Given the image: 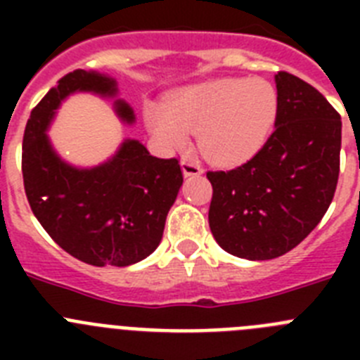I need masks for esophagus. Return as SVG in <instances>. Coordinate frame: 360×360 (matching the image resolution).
Here are the masks:
<instances>
[{
    "label": "esophagus",
    "mask_w": 360,
    "mask_h": 360,
    "mask_svg": "<svg viewBox=\"0 0 360 360\" xmlns=\"http://www.w3.org/2000/svg\"><path fill=\"white\" fill-rule=\"evenodd\" d=\"M184 176H200L203 173L202 165L195 160H182Z\"/></svg>",
    "instance_id": "esophagus-1"
}]
</instances>
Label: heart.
Returning a JSON list of instances; mask_svg holds the SVG:
<instances>
[{"label": "heart", "mask_w": 360, "mask_h": 360, "mask_svg": "<svg viewBox=\"0 0 360 360\" xmlns=\"http://www.w3.org/2000/svg\"><path fill=\"white\" fill-rule=\"evenodd\" d=\"M278 111V90L266 79H216L148 106L146 124L164 151L186 149L193 133L209 162L240 165L266 144Z\"/></svg>", "instance_id": "1"}]
</instances>
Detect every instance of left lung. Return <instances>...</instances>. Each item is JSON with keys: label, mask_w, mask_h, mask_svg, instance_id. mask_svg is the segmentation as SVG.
I'll list each match as a JSON object with an SVG mask.
<instances>
[{"label": "left lung", "mask_w": 360, "mask_h": 360, "mask_svg": "<svg viewBox=\"0 0 360 360\" xmlns=\"http://www.w3.org/2000/svg\"><path fill=\"white\" fill-rule=\"evenodd\" d=\"M274 133L243 165L209 171V227L229 254L274 259L299 245L328 211L339 178L341 117L299 77L276 73Z\"/></svg>", "instance_id": "8db88e82"}]
</instances>
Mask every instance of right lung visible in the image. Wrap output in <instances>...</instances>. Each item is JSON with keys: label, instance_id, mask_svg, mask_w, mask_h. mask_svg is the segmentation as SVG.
<instances>
[{"label": "right lung", "instance_id": "1", "mask_svg": "<svg viewBox=\"0 0 360 360\" xmlns=\"http://www.w3.org/2000/svg\"><path fill=\"white\" fill-rule=\"evenodd\" d=\"M73 94L113 101L120 122L135 111L119 98L108 73L75 70L53 86L30 113L23 136V182L32 212L61 249L88 265L128 266L155 252L167 212L182 187L176 158H157L135 139H124L108 160L79 167L56 151L49 129Z\"/></svg>", "mask_w": 360, "mask_h": 360}]
</instances>
